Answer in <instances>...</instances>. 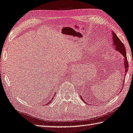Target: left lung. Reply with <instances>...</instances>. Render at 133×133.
<instances>
[{
  "mask_svg": "<svg viewBox=\"0 0 133 133\" xmlns=\"http://www.w3.org/2000/svg\"><path fill=\"white\" fill-rule=\"evenodd\" d=\"M112 41H113V48L116 50L117 51H119L120 53H121L122 55L124 57V59H123V65H124V71H125V75L124 76H126V73H127L128 69H129V64L127 58H126V49L125 48L124 45L123 44V43L121 41L118 37L116 36L115 33L113 32H112ZM125 81V78L123 80V83ZM123 85V83H122V86ZM80 97L82 98V100L84 102V103H87L84 101V99H83L81 95H80ZM90 105V104H89Z\"/></svg>",
  "mask_w": 133,
  "mask_h": 133,
  "instance_id": "8db88e82",
  "label": "left lung"
}]
</instances>
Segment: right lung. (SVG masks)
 I'll use <instances>...</instances> for the list:
<instances>
[{"label":"right lung","instance_id":"add662e5","mask_svg":"<svg viewBox=\"0 0 133 133\" xmlns=\"http://www.w3.org/2000/svg\"><path fill=\"white\" fill-rule=\"evenodd\" d=\"M53 98H53V97H52V99H53ZM52 99H51V100H50V101H49V102H48V103H46V105H48V104H50V103H51V102H52Z\"/></svg>","mask_w":133,"mask_h":133}]
</instances>
